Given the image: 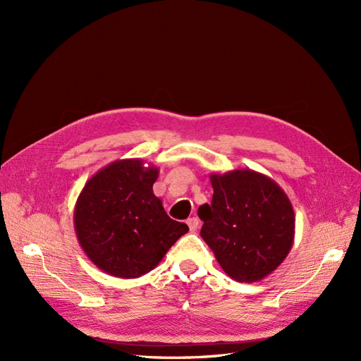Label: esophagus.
Listing matches in <instances>:
<instances>
[{"mask_svg": "<svg viewBox=\"0 0 361 361\" xmlns=\"http://www.w3.org/2000/svg\"><path fill=\"white\" fill-rule=\"evenodd\" d=\"M187 224H188V227H190V231H191V232H195V231H197V227H199V218H197V216H191V218H188Z\"/></svg>", "mask_w": 361, "mask_h": 361, "instance_id": "esophagus-1", "label": "esophagus"}]
</instances>
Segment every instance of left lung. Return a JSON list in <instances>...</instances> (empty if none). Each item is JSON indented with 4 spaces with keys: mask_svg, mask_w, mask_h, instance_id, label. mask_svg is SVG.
I'll use <instances>...</instances> for the list:
<instances>
[{
    "mask_svg": "<svg viewBox=\"0 0 361 361\" xmlns=\"http://www.w3.org/2000/svg\"><path fill=\"white\" fill-rule=\"evenodd\" d=\"M212 203L199 207L200 235L226 274L243 283L264 280L286 259L295 212L286 192L265 174L238 169L212 173Z\"/></svg>",
    "mask_w": 361,
    "mask_h": 361,
    "instance_id": "8db88e82",
    "label": "left lung"
}]
</instances>
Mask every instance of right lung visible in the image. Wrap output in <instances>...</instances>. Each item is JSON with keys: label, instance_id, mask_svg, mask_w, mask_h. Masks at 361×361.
<instances>
[{"label": "right lung", "instance_id": "obj_1", "mask_svg": "<svg viewBox=\"0 0 361 361\" xmlns=\"http://www.w3.org/2000/svg\"><path fill=\"white\" fill-rule=\"evenodd\" d=\"M159 170L141 159H117L87 180L73 211L84 253L104 272L137 279L154 269L188 232L154 194Z\"/></svg>", "mask_w": 361, "mask_h": 361}]
</instances>
